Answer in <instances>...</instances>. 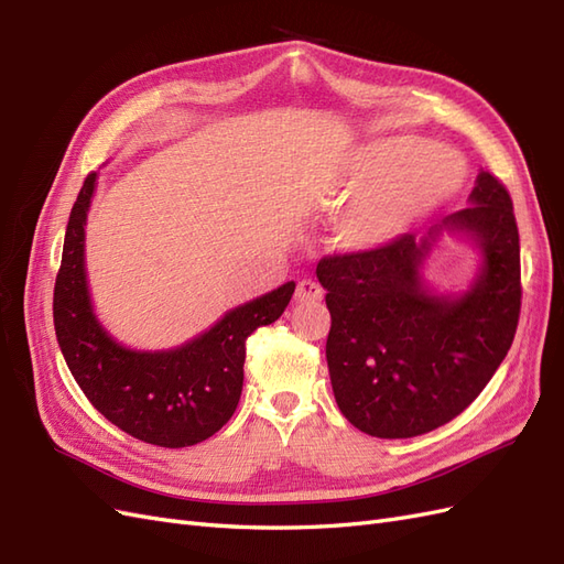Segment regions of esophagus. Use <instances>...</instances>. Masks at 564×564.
Listing matches in <instances>:
<instances>
[{
	"label": "esophagus",
	"instance_id": "obj_1",
	"mask_svg": "<svg viewBox=\"0 0 564 564\" xmlns=\"http://www.w3.org/2000/svg\"><path fill=\"white\" fill-rule=\"evenodd\" d=\"M294 299H296L299 303H315V301H322V299H324V289H322L317 282H313V280H303V282H299V286H296Z\"/></svg>",
	"mask_w": 564,
	"mask_h": 564
}]
</instances>
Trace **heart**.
Listing matches in <instances>:
<instances>
[{"instance_id":"b5f03b06","label":"heart","mask_w":564,"mask_h":564,"mask_svg":"<svg viewBox=\"0 0 564 564\" xmlns=\"http://www.w3.org/2000/svg\"><path fill=\"white\" fill-rule=\"evenodd\" d=\"M464 164L452 150L416 139H390L360 148L327 181V204L357 197L338 224L350 251L390 245L419 218L447 204L464 185Z\"/></svg>"}]
</instances>
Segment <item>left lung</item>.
<instances>
[{"label":"left lung","mask_w":564,"mask_h":564,"mask_svg":"<svg viewBox=\"0 0 564 564\" xmlns=\"http://www.w3.org/2000/svg\"><path fill=\"white\" fill-rule=\"evenodd\" d=\"M468 204L423 237L404 232L386 247L317 263L332 315L334 398L371 437H416L449 423L480 395L513 344L522 303L513 199L497 176L480 172ZM442 231L466 234L484 251L481 272L458 297H437L420 280Z\"/></svg>","instance_id":"left-lung-1"}]
</instances>
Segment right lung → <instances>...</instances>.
I'll return each instance as SVG.
<instances>
[{"instance_id": "obj_1", "label": "right lung", "mask_w": 564, "mask_h": 564, "mask_svg": "<svg viewBox=\"0 0 564 564\" xmlns=\"http://www.w3.org/2000/svg\"><path fill=\"white\" fill-rule=\"evenodd\" d=\"M94 191L96 174H89L65 230L54 286L61 352L84 395L117 429L148 445L193 447L235 414L242 395L247 338L284 313L296 284L286 282L237 305L181 348H124L96 319L84 270V226Z\"/></svg>"}]
</instances>
